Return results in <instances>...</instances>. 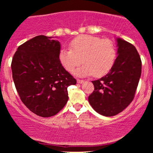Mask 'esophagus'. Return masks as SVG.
I'll list each match as a JSON object with an SVG mask.
<instances>
[{
  "instance_id": "obj_1",
  "label": "esophagus",
  "mask_w": 153,
  "mask_h": 153,
  "mask_svg": "<svg viewBox=\"0 0 153 153\" xmlns=\"http://www.w3.org/2000/svg\"><path fill=\"white\" fill-rule=\"evenodd\" d=\"M77 82H78V83L81 84V83H82V82H84V80H80V79H77Z\"/></svg>"
}]
</instances>
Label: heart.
I'll return each mask as SVG.
<instances>
[{
  "instance_id": "heart-1",
  "label": "heart",
  "mask_w": 153,
  "mask_h": 153,
  "mask_svg": "<svg viewBox=\"0 0 153 153\" xmlns=\"http://www.w3.org/2000/svg\"><path fill=\"white\" fill-rule=\"evenodd\" d=\"M69 45L70 49L59 51V60L68 72H73L82 61L84 65L75 72L78 76H103L111 69L117 58V49L108 39L82 34L73 39Z\"/></svg>"
}]
</instances>
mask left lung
Here are the masks:
<instances>
[{
    "mask_svg": "<svg viewBox=\"0 0 153 153\" xmlns=\"http://www.w3.org/2000/svg\"><path fill=\"white\" fill-rule=\"evenodd\" d=\"M117 47L113 67L105 76L92 81L94 91L88 96L93 108L105 117L118 114L129 106L141 76L142 61L134 45L118 38Z\"/></svg>",
    "mask_w": 153,
    "mask_h": 153,
    "instance_id": "1",
    "label": "left lung"
}]
</instances>
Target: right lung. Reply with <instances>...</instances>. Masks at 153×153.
Listing matches in <instances>:
<instances>
[{"label":"right lung","mask_w":153,"mask_h":153,"mask_svg":"<svg viewBox=\"0 0 153 153\" xmlns=\"http://www.w3.org/2000/svg\"><path fill=\"white\" fill-rule=\"evenodd\" d=\"M60 44L39 35L17 49L11 62L13 80L24 104L35 114H57L68 101V87L76 80L59 60Z\"/></svg>","instance_id":"obj_1"}]
</instances>
